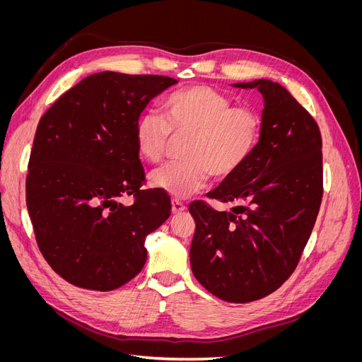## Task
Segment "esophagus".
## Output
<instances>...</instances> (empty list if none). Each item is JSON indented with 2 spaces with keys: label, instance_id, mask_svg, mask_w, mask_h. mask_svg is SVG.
Returning <instances> with one entry per match:
<instances>
[{
  "label": "esophagus",
  "instance_id": "1",
  "mask_svg": "<svg viewBox=\"0 0 362 362\" xmlns=\"http://www.w3.org/2000/svg\"><path fill=\"white\" fill-rule=\"evenodd\" d=\"M182 211H185V205L181 201H177V199L172 201V213L173 214H180Z\"/></svg>",
  "mask_w": 362,
  "mask_h": 362
}]
</instances>
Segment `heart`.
<instances>
[{"label": "heart", "instance_id": "obj_1", "mask_svg": "<svg viewBox=\"0 0 362 362\" xmlns=\"http://www.w3.org/2000/svg\"><path fill=\"white\" fill-rule=\"evenodd\" d=\"M163 117L141 113L136 119L133 139L137 156L158 163L173 137L190 136L182 149L185 161L168 164L149 175V185L173 198L185 199L202 190L210 175L226 180L254 156L261 137V116L233 101L210 86L196 84L170 93Z\"/></svg>", "mask_w": 362, "mask_h": 362}]
</instances>
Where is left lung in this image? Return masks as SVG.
Segmentation results:
<instances>
[{
	"instance_id": "left-lung-1",
	"label": "left lung",
	"mask_w": 362,
	"mask_h": 362,
	"mask_svg": "<svg viewBox=\"0 0 362 362\" xmlns=\"http://www.w3.org/2000/svg\"><path fill=\"white\" fill-rule=\"evenodd\" d=\"M233 86L262 96L259 144L242 169L206 194L234 204L231 210L190 205V264L218 299L246 303L278 290L298 266L322 202V136L281 84L261 78Z\"/></svg>"
}]
</instances>
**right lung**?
<instances>
[{
	"mask_svg": "<svg viewBox=\"0 0 362 362\" xmlns=\"http://www.w3.org/2000/svg\"><path fill=\"white\" fill-rule=\"evenodd\" d=\"M178 81L98 72L42 116L33 144L27 208L39 249L75 287L110 291L144 269L145 238L168 221L170 198L140 190L145 172L133 131L139 115ZM134 194L136 202H118Z\"/></svg>",
	"mask_w": 362,
	"mask_h": 362,
	"instance_id": "obj_1",
	"label": "right lung"
}]
</instances>
